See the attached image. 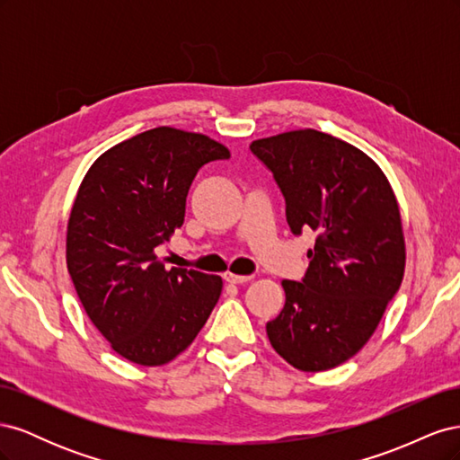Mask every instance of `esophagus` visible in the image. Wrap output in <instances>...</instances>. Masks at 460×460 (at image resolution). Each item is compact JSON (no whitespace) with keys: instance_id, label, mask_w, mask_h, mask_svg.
I'll use <instances>...</instances> for the list:
<instances>
[{"instance_id":"34e87169","label":"esophagus","mask_w":460,"mask_h":460,"mask_svg":"<svg viewBox=\"0 0 460 460\" xmlns=\"http://www.w3.org/2000/svg\"><path fill=\"white\" fill-rule=\"evenodd\" d=\"M225 280L228 282V284H245V282H249L253 278V274H249V276H240V274H232V272H226L225 276Z\"/></svg>"}]
</instances>
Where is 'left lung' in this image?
Listing matches in <instances>:
<instances>
[{"mask_svg": "<svg viewBox=\"0 0 460 460\" xmlns=\"http://www.w3.org/2000/svg\"><path fill=\"white\" fill-rule=\"evenodd\" d=\"M249 149L286 199L289 230L316 234L301 282L267 323L274 351L305 372L328 370L363 349L405 272L394 190L367 153L313 128L255 140Z\"/></svg>", "mask_w": 460, "mask_h": 460, "instance_id": "8db88e82", "label": "left lung"}]
</instances>
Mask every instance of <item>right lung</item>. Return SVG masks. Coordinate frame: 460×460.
<instances>
[{"label":"right lung","instance_id":"1","mask_svg":"<svg viewBox=\"0 0 460 460\" xmlns=\"http://www.w3.org/2000/svg\"><path fill=\"white\" fill-rule=\"evenodd\" d=\"M218 159L230 151L211 137L159 127L107 149L82 180L66 228L68 274L93 326L136 365L178 357L220 297V276L166 270L153 253L184 225L198 171Z\"/></svg>","mask_w":460,"mask_h":460}]
</instances>
